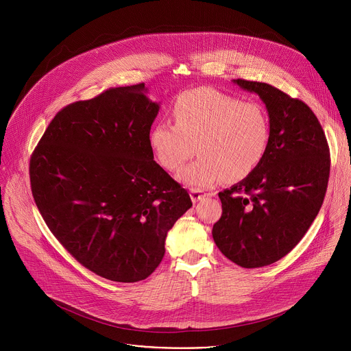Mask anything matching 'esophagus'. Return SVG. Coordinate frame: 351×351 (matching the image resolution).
I'll list each match as a JSON object with an SVG mask.
<instances>
[{
	"label": "esophagus",
	"instance_id": "1",
	"mask_svg": "<svg viewBox=\"0 0 351 351\" xmlns=\"http://www.w3.org/2000/svg\"><path fill=\"white\" fill-rule=\"evenodd\" d=\"M206 195H208L207 193H204L203 190H198V189H190V197H191V202L197 203L199 199H203Z\"/></svg>",
	"mask_w": 351,
	"mask_h": 351
}]
</instances>
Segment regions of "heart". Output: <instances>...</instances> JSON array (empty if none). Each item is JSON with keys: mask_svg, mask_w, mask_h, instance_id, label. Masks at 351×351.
Masks as SVG:
<instances>
[{"mask_svg": "<svg viewBox=\"0 0 351 351\" xmlns=\"http://www.w3.org/2000/svg\"><path fill=\"white\" fill-rule=\"evenodd\" d=\"M172 115L175 125H154L148 141L160 165L168 171L179 169L197 145L199 157L178 173L190 187L207 189L222 179L240 182L267 154L271 126L257 103H241L214 88L199 87L175 99Z\"/></svg>", "mask_w": 351, "mask_h": 351, "instance_id": "obj_1", "label": "heart"}]
</instances>
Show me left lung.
<instances>
[{"instance_id":"8db88e82","label":"left lung","mask_w":351,"mask_h":351,"mask_svg":"<svg viewBox=\"0 0 351 351\" xmlns=\"http://www.w3.org/2000/svg\"><path fill=\"white\" fill-rule=\"evenodd\" d=\"M232 82L261 98L271 138L257 169L219 193L222 217L213 237L234 264L260 268L290 253L318 215L330 171L329 147L303 101L267 83Z\"/></svg>"}]
</instances>
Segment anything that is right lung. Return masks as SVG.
I'll list each match as a JSON object with an SVG mask.
<instances>
[{"label":"right lung","mask_w":351,"mask_h":351,"mask_svg":"<svg viewBox=\"0 0 351 351\" xmlns=\"http://www.w3.org/2000/svg\"><path fill=\"white\" fill-rule=\"evenodd\" d=\"M144 83L61 110L30 158L36 206L87 269L114 282L152 275L189 193L156 161L148 134L160 103Z\"/></svg>","instance_id":"1"}]
</instances>
